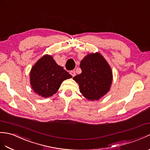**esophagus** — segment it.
Segmentation results:
<instances>
[{
  "mask_svg": "<svg viewBox=\"0 0 150 150\" xmlns=\"http://www.w3.org/2000/svg\"><path fill=\"white\" fill-rule=\"evenodd\" d=\"M69 74L71 75V76H75V70H71V71H70V72H69Z\"/></svg>",
  "mask_w": 150,
  "mask_h": 150,
  "instance_id": "34e87169",
  "label": "esophagus"
}]
</instances>
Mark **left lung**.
<instances>
[{
    "instance_id": "left-lung-1",
    "label": "left lung",
    "mask_w": 150,
    "mask_h": 150,
    "mask_svg": "<svg viewBox=\"0 0 150 150\" xmlns=\"http://www.w3.org/2000/svg\"><path fill=\"white\" fill-rule=\"evenodd\" d=\"M80 67L82 73L73 79L82 95L89 100H98L106 95L112 84V72L102 55L98 52L87 55Z\"/></svg>"
}]
</instances>
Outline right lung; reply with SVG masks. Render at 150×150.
<instances>
[{
	"mask_svg": "<svg viewBox=\"0 0 150 150\" xmlns=\"http://www.w3.org/2000/svg\"><path fill=\"white\" fill-rule=\"evenodd\" d=\"M72 77L53 57L45 55L34 64L30 73V85L38 95L48 98L56 93L64 80Z\"/></svg>",
	"mask_w": 150,
	"mask_h": 150,
	"instance_id": "obj_1",
	"label": "right lung"
}]
</instances>
